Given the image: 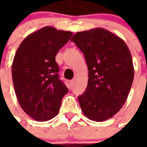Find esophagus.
<instances>
[{"mask_svg":"<svg viewBox=\"0 0 147 147\" xmlns=\"http://www.w3.org/2000/svg\"><path fill=\"white\" fill-rule=\"evenodd\" d=\"M69 83H70V86H73L74 85H75V80H71L70 82H69Z\"/></svg>","mask_w":147,"mask_h":147,"instance_id":"1","label":"esophagus"}]
</instances>
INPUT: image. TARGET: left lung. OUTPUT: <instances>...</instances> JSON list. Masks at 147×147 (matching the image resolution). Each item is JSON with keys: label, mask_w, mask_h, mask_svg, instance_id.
Here are the masks:
<instances>
[{"label": "left lung", "mask_w": 147, "mask_h": 147, "mask_svg": "<svg viewBox=\"0 0 147 147\" xmlns=\"http://www.w3.org/2000/svg\"><path fill=\"white\" fill-rule=\"evenodd\" d=\"M71 41L83 53L89 71L86 91L78 98L81 109L90 120L105 121L123 107L132 85L129 49L123 39L101 27L77 32Z\"/></svg>", "instance_id": "8db88e82"}]
</instances>
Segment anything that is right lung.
Here are the masks:
<instances>
[{
  "mask_svg": "<svg viewBox=\"0 0 147 147\" xmlns=\"http://www.w3.org/2000/svg\"><path fill=\"white\" fill-rule=\"evenodd\" d=\"M72 32L44 27L27 35L16 50L11 76L19 104L37 121H47L59 113L68 90L58 78L55 57Z\"/></svg>",
  "mask_w": 147,
  "mask_h": 147,
  "instance_id": "right-lung-1",
  "label": "right lung"
}]
</instances>
